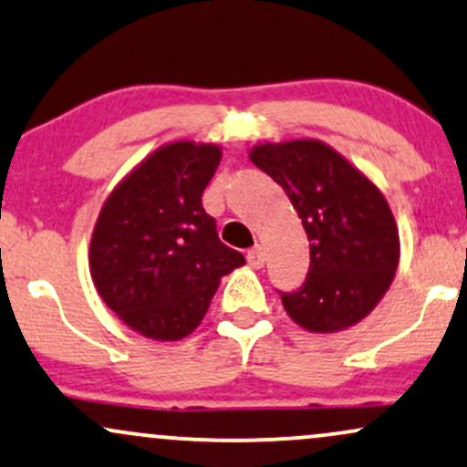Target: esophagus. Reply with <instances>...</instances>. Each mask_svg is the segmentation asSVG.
Here are the masks:
<instances>
[{
    "mask_svg": "<svg viewBox=\"0 0 467 467\" xmlns=\"http://www.w3.org/2000/svg\"><path fill=\"white\" fill-rule=\"evenodd\" d=\"M246 262H249V266L254 268L265 266V249H262L260 244H255L254 249L246 251Z\"/></svg>",
    "mask_w": 467,
    "mask_h": 467,
    "instance_id": "esophagus-1",
    "label": "esophagus"
}]
</instances>
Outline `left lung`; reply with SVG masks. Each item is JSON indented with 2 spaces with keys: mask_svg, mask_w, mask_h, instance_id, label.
<instances>
[{
  "mask_svg": "<svg viewBox=\"0 0 467 467\" xmlns=\"http://www.w3.org/2000/svg\"><path fill=\"white\" fill-rule=\"evenodd\" d=\"M257 168L282 185L310 243L306 282L282 295L288 317L310 332H341L365 319L391 286L400 235L382 192L319 140L260 144Z\"/></svg>",
  "mask_w": 467,
  "mask_h": 467,
  "instance_id": "1",
  "label": "left lung"
}]
</instances>
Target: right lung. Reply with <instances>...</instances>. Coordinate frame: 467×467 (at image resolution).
I'll return each instance as SVG.
<instances>
[{
    "label": "right lung",
    "mask_w": 467,
    "mask_h": 467,
    "mask_svg": "<svg viewBox=\"0 0 467 467\" xmlns=\"http://www.w3.org/2000/svg\"><path fill=\"white\" fill-rule=\"evenodd\" d=\"M221 157L216 144L161 146L104 201L89 246L91 279L104 304L141 337H188L221 277L244 265L202 210V190Z\"/></svg>",
    "instance_id": "add662e5"
}]
</instances>
